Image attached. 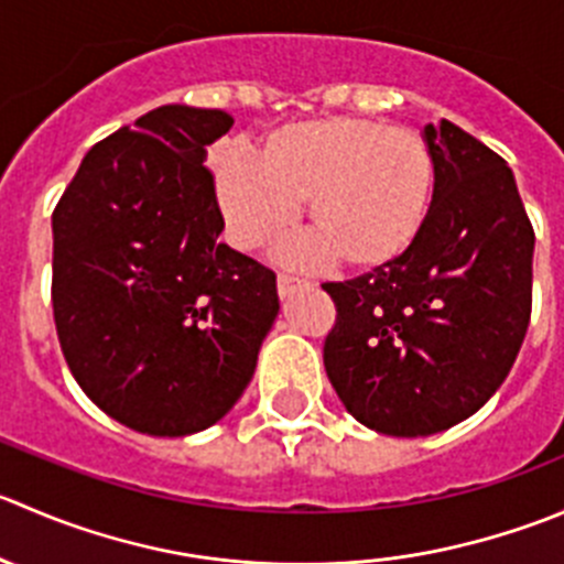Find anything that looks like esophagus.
<instances>
[{
    "label": "esophagus",
    "instance_id": "obj_1",
    "mask_svg": "<svg viewBox=\"0 0 564 564\" xmlns=\"http://www.w3.org/2000/svg\"><path fill=\"white\" fill-rule=\"evenodd\" d=\"M308 286V281H303V278H294V275H286V272H281L278 275V294L281 297H289L292 292H297V289Z\"/></svg>",
    "mask_w": 564,
    "mask_h": 564
}]
</instances>
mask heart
<instances>
[{"label": "heart", "instance_id": "obj_1", "mask_svg": "<svg viewBox=\"0 0 564 564\" xmlns=\"http://www.w3.org/2000/svg\"><path fill=\"white\" fill-rule=\"evenodd\" d=\"M433 195V160L415 131L364 118L297 120L272 131L253 156L217 165V200L245 250L294 226L297 204L314 234L283 248L292 264L330 256L371 270L419 237Z\"/></svg>", "mask_w": 564, "mask_h": 564}]
</instances>
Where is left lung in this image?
Returning a JSON list of instances; mask_svg holds the SVG:
<instances>
[{
  "mask_svg": "<svg viewBox=\"0 0 564 564\" xmlns=\"http://www.w3.org/2000/svg\"><path fill=\"white\" fill-rule=\"evenodd\" d=\"M424 143L435 184L413 245L352 281L322 283L336 303L327 377L364 427L397 438L477 413L532 316L534 231L512 171L452 120L424 126Z\"/></svg>",
  "mask_w": 564,
  "mask_h": 564,
  "instance_id": "left-lung-1",
  "label": "left lung"
}]
</instances>
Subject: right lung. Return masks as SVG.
<instances>
[{
    "instance_id": "add662e5",
    "label": "right lung",
    "mask_w": 564,
    "mask_h": 564,
    "mask_svg": "<svg viewBox=\"0 0 564 564\" xmlns=\"http://www.w3.org/2000/svg\"><path fill=\"white\" fill-rule=\"evenodd\" d=\"M223 109L165 104L93 145L52 215V305L82 391L156 438L212 427L253 380L275 272L220 242Z\"/></svg>"
}]
</instances>
